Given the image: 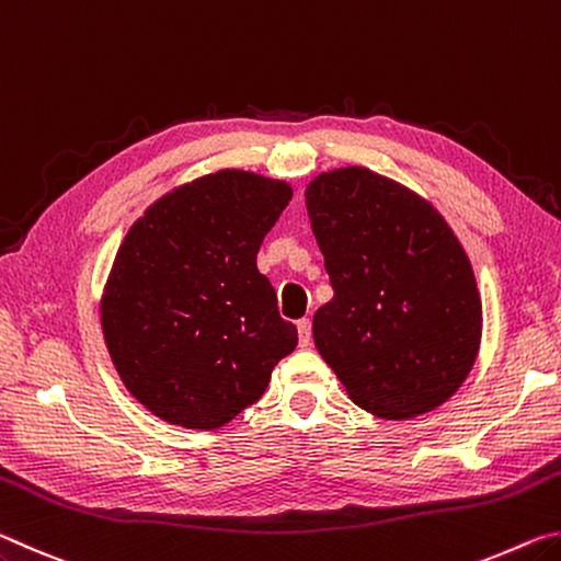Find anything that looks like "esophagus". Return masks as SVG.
Returning a JSON list of instances; mask_svg holds the SVG:
<instances>
[{
	"mask_svg": "<svg viewBox=\"0 0 561 561\" xmlns=\"http://www.w3.org/2000/svg\"><path fill=\"white\" fill-rule=\"evenodd\" d=\"M297 331H299V344L309 346L311 344V321L309 319H299L297 321Z\"/></svg>",
	"mask_w": 561,
	"mask_h": 561,
	"instance_id": "esophagus-1",
	"label": "esophagus"
}]
</instances>
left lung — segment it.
Masks as SVG:
<instances>
[{"instance_id":"obj_1","label":"left lung","mask_w":561,"mask_h":561,"mask_svg":"<svg viewBox=\"0 0 561 561\" xmlns=\"http://www.w3.org/2000/svg\"><path fill=\"white\" fill-rule=\"evenodd\" d=\"M307 210L334 289L311 331L351 401L388 421L448 401L482 334L478 284L448 222L358 165L311 180Z\"/></svg>"}]
</instances>
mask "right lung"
Returning a JSON list of instances; mask_svg holds the SVG:
<instances>
[{"instance_id": "obj_1", "label": "right lung", "mask_w": 561, "mask_h": 561, "mask_svg": "<svg viewBox=\"0 0 561 561\" xmlns=\"http://www.w3.org/2000/svg\"><path fill=\"white\" fill-rule=\"evenodd\" d=\"M291 187L217 170L133 222L101 299L113 366L133 398L173 425L215 431L257 403L297 346L257 252Z\"/></svg>"}]
</instances>
